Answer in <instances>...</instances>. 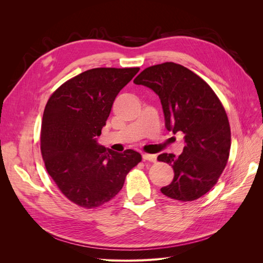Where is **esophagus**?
<instances>
[{"mask_svg":"<svg viewBox=\"0 0 263 263\" xmlns=\"http://www.w3.org/2000/svg\"><path fill=\"white\" fill-rule=\"evenodd\" d=\"M142 159H144V160H148V161H151V162H156V160H157V157H156L155 155L144 154V155H142Z\"/></svg>","mask_w":263,"mask_h":263,"instance_id":"obj_1","label":"esophagus"}]
</instances>
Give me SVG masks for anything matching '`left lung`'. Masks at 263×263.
<instances>
[{
  "label": "left lung",
  "instance_id": "obj_1",
  "mask_svg": "<svg viewBox=\"0 0 263 263\" xmlns=\"http://www.w3.org/2000/svg\"><path fill=\"white\" fill-rule=\"evenodd\" d=\"M134 83L149 87L160 99L166 129L184 134L179 157L158 156L174 171L161 192L182 202L200 198L216 184L228 161L230 127L224 106L202 78L174 62L146 68Z\"/></svg>",
  "mask_w": 263,
  "mask_h": 263
}]
</instances>
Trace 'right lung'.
I'll return each instance as SVG.
<instances>
[{
  "mask_svg": "<svg viewBox=\"0 0 263 263\" xmlns=\"http://www.w3.org/2000/svg\"><path fill=\"white\" fill-rule=\"evenodd\" d=\"M139 68H95L70 79L47 102L41 150L47 172L69 201L84 209L108 202L141 161L132 149L123 154L98 144L117 94Z\"/></svg>",
  "mask_w": 263,
  "mask_h": 263,
  "instance_id": "obj_1",
  "label": "right lung"
}]
</instances>
